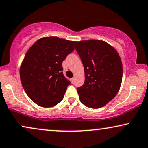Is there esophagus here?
Returning <instances> with one entry per match:
<instances>
[{"mask_svg": "<svg viewBox=\"0 0 148 148\" xmlns=\"http://www.w3.org/2000/svg\"><path fill=\"white\" fill-rule=\"evenodd\" d=\"M74 80H75V78L74 77H73V78L71 79V82H72L73 84H74Z\"/></svg>", "mask_w": 148, "mask_h": 148, "instance_id": "1", "label": "esophagus"}]
</instances>
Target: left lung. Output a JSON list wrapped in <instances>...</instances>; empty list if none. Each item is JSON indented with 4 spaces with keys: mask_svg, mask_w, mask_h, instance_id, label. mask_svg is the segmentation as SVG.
I'll return each mask as SVG.
<instances>
[{
    "mask_svg": "<svg viewBox=\"0 0 148 148\" xmlns=\"http://www.w3.org/2000/svg\"><path fill=\"white\" fill-rule=\"evenodd\" d=\"M83 63L85 82L77 88L80 101L90 108H101L118 94L122 80V60L118 51L100 40L75 41Z\"/></svg>",
    "mask_w": 148,
    "mask_h": 148,
    "instance_id": "1",
    "label": "left lung"
}]
</instances>
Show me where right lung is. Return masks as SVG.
Instances as JSON below:
<instances>
[{
    "mask_svg": "<svg viewBox=\"0 0 148 148\" xmlns=\"http://www.w3.org/2000/svg\"><path fill=\"white\" fill-rule=\"evenodd\" d=\"M74 43L57 36H47L36 41L27 51L20 66V79L34 103L51 107L63 99L71 82L63 75L62 64L74 50Z\"/></svg>",
    "mask_w": 148,
    "mask_h": 148,
    "instance_id": "right-lung-1",
    "label": "right lung"
}]
</instances>
